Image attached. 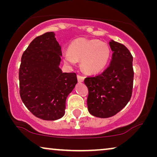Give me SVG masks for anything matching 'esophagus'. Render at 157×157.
Listing matches in <instances>:
<instances>
[{
    "label": "esophagus",
    "mask_w": 157,
    "mask_h": 157,
    "mask_svg": "<svg viewBox=\"0 0 157 157\" xmlns=\"http://www.w3.org/2000/svg\"><path fill=\"white\" fill-rule=\"evenodd\" d=\"M77 78H78V82H83L84 80V77L81 76V75H77Z\"/></svg>",
    "instance_id": "esophagus-1"
}]
</instances>
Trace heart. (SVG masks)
Listing matches in <instances>:
<instances>
[{
  "label": "heart",
  "instance_id": "b5f03b06",
  "mask_svg": "<svg viewBox=\"0 0 157 157\" xmlns=\"http://www.w3.org/2000/svg\"><path fill=\"white\" fill-rule=\"evenodd\" d=\"M110 58V48L106 43L97 39L79 38L74 40L63 53L65 63L74 64L81 60L82 69L88 74H96L104 69Z\"/></svg>",
  "mask_w": 157,
  "mask_h": 157
}]
</instances>
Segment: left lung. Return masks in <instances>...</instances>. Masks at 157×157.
Instances as JSON below:
<instances>
[{
  "mask_svg": "<svg viewBox=\"0 0 157 157\" xmlns=\"http://www.w3.org/2000/svg\"><path fill=\"white\" fill-rule=\"evenodd\" d=\"M111 63L101 74L86 77L88 110L91 115L109 118L119 112L132 95L133 56L124 45L111 40Z\"/></svg>",
  "mask_w": 157,
  "mask_h": 157,
  "instance_id": "1",
  "label": "left lung"
}]
</instances>
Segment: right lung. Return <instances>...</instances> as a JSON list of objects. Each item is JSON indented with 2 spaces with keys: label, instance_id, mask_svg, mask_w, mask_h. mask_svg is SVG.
I'll return each mask as SVG.
<instances>
[{
  "label": "right lung",
  "instance_id": "obj_1",
  "mask_svg": "<svg viewBox=\"0 0 157 157\" xmlns=\"http://www.w3.org/2000/svg\"><path fill=\"white\" fill-rule=\"evenodd\" d=\"M61 49L54 33L47 32L34 38L21 57V100L43 120L54 121L63 117L66 98L78 82L75 73H63L59 68Z\"/></svg>",
  "mask_w": 157,
  "mask_h": 157
}]
</instances>
